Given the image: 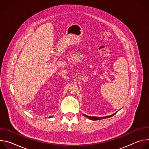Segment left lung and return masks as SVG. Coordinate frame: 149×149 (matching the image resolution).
Returning <instances> with one entry per match:
<instances>
[{
  "mask_svg": "<svg viewBox=\"0 0 149 149\" xmlns=\"http://www.w3.org/2000/svg\"><path fill=\"white\" fill-rule=\"evenodd\" d=\"M116 113L112 114L111 116H106V117H91V116H86L85 115V116H86V117L90 118V120H101V119H104V118H109L113 116H114V114H116Z\"/></svg>",
  "mask_w": 149,
  "mask_h": 149,
  "instance_id": "left-lung-1",
  "label": "left lung"
}]
</instances>
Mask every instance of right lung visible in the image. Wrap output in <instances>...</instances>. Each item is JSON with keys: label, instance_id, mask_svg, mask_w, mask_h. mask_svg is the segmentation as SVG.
I'll use <instances>...</instances> for the list:
<instances>
[{"label": "right lung", "instance_id": "add662e5", "mask_svg": "<svg viewBox=\"0 0 149 149\" xmlns=\"http://www.w3.org/2000/svg\"><path fill=\"white\" fill-rule=\"evenodd\" d=\"M51 117H52V116H51V117H49V118H51Z\"/></svg>", "mask_w": 149, "mask_h": 149}]
</instances>
